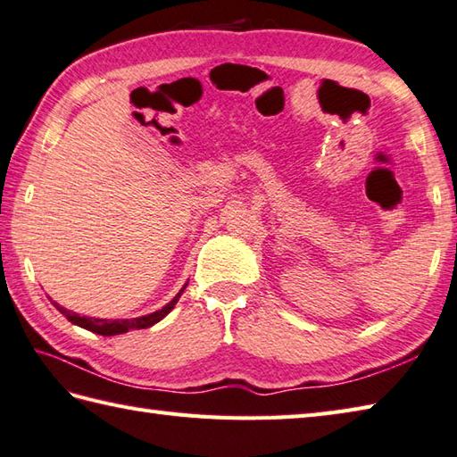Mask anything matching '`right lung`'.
Wrapping results in <instances>:
<instances>
[{"instance_id":"add662e5","label":"right lung","mask_w":457,"mask_h":457,"mask_svg":"<svg viewBox=\"0 0 457 457\" xmlns=\"http://www.w3.org/2000/svg\"><path fill=\"white\" fill-rule=\"evenodd\" d=\"M183 290H185V287H183ZM183 290H181V292H183ZM181 292L177 294V295L173 297V300H171L170 303H167L165 307H162L160 312H154V313H150V315H142V318H134V320H112V321H110V320L85 318V315H79V313H74V312H71V310H64V307L59 305L57 302H53V303H54V307H57V310H59L71 323L79 325V328H85V329H88V331H92V333L106 335V337H110V335L128 333V331H132V329L152 328L154 323L162 321V320L165 318V315L173 310L177 300H179Z\"/></svg>"}]
</instances>
